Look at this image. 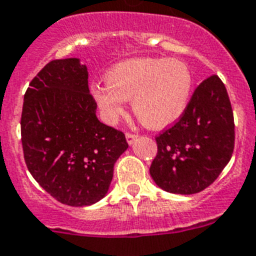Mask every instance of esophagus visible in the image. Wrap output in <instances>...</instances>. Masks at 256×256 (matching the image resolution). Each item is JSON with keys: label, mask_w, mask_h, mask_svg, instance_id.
I'll return each instance as SVG.
<instances>
[{"label": "esophagus", "mask_w": 256, "mask_h": 256, "mask_svg": "<svg viewBox=\"0 0 256 256\" xmlns=\"http://www.w3.org/2000/svg\"><path fill=\"white\" fill-rule=\"evenodd\" d=\"M136 136H138V135L134 134V132H126V139H128V144H132L135 139H136Z\"/></svg>", "instance_id": "34e87169"}]
</instances>
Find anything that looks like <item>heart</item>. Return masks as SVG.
I'll list each match as a JSON object with an SVG mask.
<instances>
[{"label": "heart", "instance_id": "heart-1", "mask_svg": "<svg viewBox=\"0 0 256 256\" xmlns=\"http://www.w3.org/2000/svg\"><path fill=\"white\" fill-rule=\"evenodd\" d=\"M106 84L90 88L93 98L109 122L124 112L126 100L140 124L164 128L186 113L193 93L192 70L184 62L136 58L116 64L105 74Z\"/></svg>", "mask_w": 256, "mask_h": 256}]
</instances>
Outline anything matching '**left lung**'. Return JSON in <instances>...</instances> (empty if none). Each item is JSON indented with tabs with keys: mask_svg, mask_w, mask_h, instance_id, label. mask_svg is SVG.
Instances as JSON below:
<instances>
[{
	"mask_svg": "<svg viewBox=\"0 0 256 256\" xmlns=\"http://www.w3.org/2000/svg\"><path fill=\"white\" fill-rule=\"evenodd\" d=\"M150 174L158 186L176 194L204 190L220 176L234 150L236 132L225 85L213 74L193 92L186 113L155 138Z\"/></svg>",
	"mask_w": 256,
	"mask_h": 256,
	"instance_id": "8db88e82",
	"label": "left lung"
}]
</instances>
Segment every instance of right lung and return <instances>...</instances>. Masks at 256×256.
<instances>
[{"mask_svg":"<svg viewBox=\"0 0 256 256\" xmlns=\"http://www.w3.org/2000/svg\"><path fill=\"white\" fill-rule=\"evenodd\" d=\"M88 70L76 58L52 60L24 93L20 135L28 171L54 198L86 206L109 190L124 134L98 121Z\"/></svg>","mask_w":256,"mask_h":256,"instance_id":"add662e5","label":"right lung"}]
</instances>
